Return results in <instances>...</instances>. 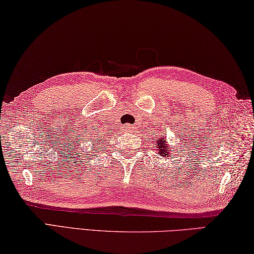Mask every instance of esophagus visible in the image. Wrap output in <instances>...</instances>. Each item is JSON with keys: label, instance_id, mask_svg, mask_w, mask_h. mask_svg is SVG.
I'll list each match as a JSON object with an SVG mask.
<instances>
[{"label": "esophagus", "instance_id": "1", "mask_svg": "<svg viewBox=\"0 0 254 254\" xmlns=\"http://www.w3.org/2000/svg\"><path fill=\"white\" fill-rule=\"evenodd\" d=\"M123 130L128 132V131H131V130H135V127L134 126H130V124H126V126L123 127Z\"/></svg>", "mask_w": 254, "mask_h": 254}]
</instances>
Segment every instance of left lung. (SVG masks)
<instances>
[{
    "label": "left lung",
    "mask_w": 254,
    "mask_h": 254,
    "mask_svg": "<svg viewBox=\"0 0 254 254\" xmlns=\"http://www.w3.org/2000/svg\"><path fill=\"white\" fill-rule=\"evenodd\" d=\"M156 150H158V154H160L162 158L168 159L170 155H172L170 153V150L168 149V143L167 141H164V137H161L160 140L156 141Z\"/></svg>",
    "instance_id": "1"
}]
</instances>
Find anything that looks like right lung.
I'll list each match as a JSON object with an SVG mask.
<instances>
[{
  "instance_id": "add662e5",
  "label": "right lung",
  "mask_w": 254,
  "mask_h": 254,
  "mask_svg": "<svg viewBox=\"0 0 254 254\" xmlns=\"http://www.w3.org/2000/svg\"><path fill=\"white\" fill-rule=\"evenodd\" d=\"M103 141H104V140H103ZM93 145H94V144H93Z\"/></svg>"
}]
</instances>
